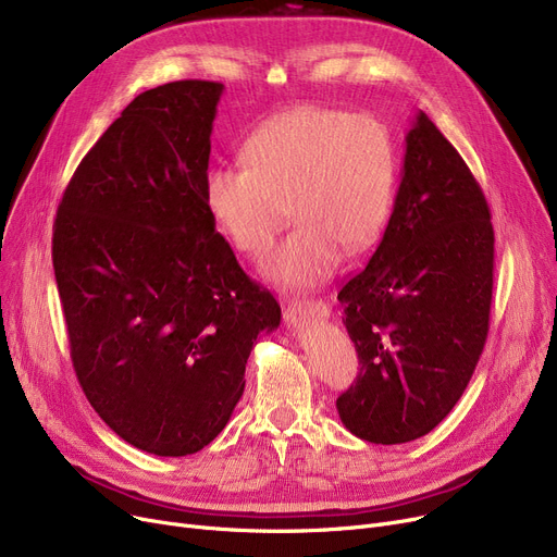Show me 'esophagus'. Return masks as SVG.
<instances>
[{
    "instance_id": "obj_1",
    "label": "esophagus",
    "mask_w": 557,
    "mask_h": 557,
    "mask_svg": "<svg viewBox=\"0 0 557 557\" xmlns=\"http://www.w3.org/2000/svg\"><path fill=\"white\" fill-rule=\"evenodd\" d=\"M330 307L323 300H288L284 305L286 325H300L307 318H327Z\"/></svg>"
}]
</instances>
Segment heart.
Segmentation results:
<instances>
[{"label": "heart", "mask_w": 557, "mask_h": 557, "mask_svg": "<svg viewBox=\"0 0 557 557\" xmlns=\"http://www.w3.org/2000/svg\"><path fill=\"white\" fill-rule=\"evenodd\" d=\"M244 160L205 173V205L225 239L252 259L271 252L294 214L300 225L269 263L282 288L323 284L343 250H368L388 221L397 151L374 116L296 106L252 131Z\"/></svg>", "instance_id": "obj_1"}]
</instances>
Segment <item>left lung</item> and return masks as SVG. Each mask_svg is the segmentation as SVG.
<instances>
[{
  "label": "left lung",
  "mask_w": 557,
  "mask_h": 557,
  "mask_svg": "<svg viewBox=\"0 0 557 557\" xmlns=\"http://www.w3.org/2000/svg\"><path fill=\"white\" fill-rule=\"evenodd\" d=\"M492 271L485 196L420 110L384 237L338 294L361 366L336 399L349 433L401 445L449 416L487 338Z\"/></svg>",
  "instance_id": "left-lung-1"
}]
</instances>
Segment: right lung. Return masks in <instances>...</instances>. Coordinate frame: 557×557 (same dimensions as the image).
I'll list each match as a JSON object with an SVG mask.
<instances>
[{"label":"right lung","instance_id":"1","mask_svg":"<svg viewBox=\"0 0 557 557\" xmlns=\"http://www.w3.org/2000/svg\"><path fill=\"white\" fill-rule=\"evenodd\" d=\"M221 95L214 81L137 95L81 160L53 223L81 388L116 435L156 456L214 441L257 336L282 318L205 205Z\"/></svg>","mask_w":557,"mask_h":557}]
</instances>
